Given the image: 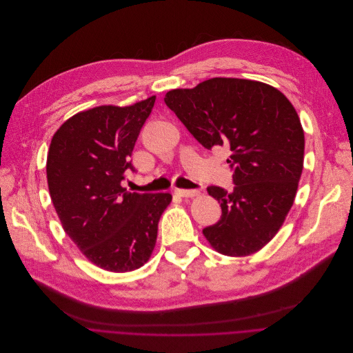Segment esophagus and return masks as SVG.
<instances>
[{
	"instance_id": "34e87169",
	"label": "esophagus",
	"mask_w": 353,
	"mask_h": 353,
	"mask_svg": "<svg viewBox=\"0 0 353 353\" xmlns=\"http://www.w3.org/2000/svg\"><path fill=\"white\" fill-rule=\"evenodd\" d=\"M175 193L182 197H193L199 194V190L196 189H175Z\"/></svg>"
}]
</instances>
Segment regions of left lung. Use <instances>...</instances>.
Listing matches in <instances>:
<instances>
[{"label":"left lung","mask_w":353,"mask_h":353,"mask_svg":"<svg viewBox=\"0 0 353 353\" xmlns=\"http://www.w3.org/2000/svg\"><path fill=\"white\" fill-rule=\"evenodd\" d=\"M164 101L203 148L231 150L234 188H207L221 219L204 236L227 256L260 250L283 225L303 170L305 134L294 105L265 83L235 78L175 89Z\"/></svg>","instance_id":"1"}]
</instances>
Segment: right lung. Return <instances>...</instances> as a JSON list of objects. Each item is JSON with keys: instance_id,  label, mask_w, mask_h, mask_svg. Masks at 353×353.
Here are the masks:
<instances>
[{"instance_id": "right-lung-1", "label": "right lung", "mask_w": 353, "mask_h": 353, "mask_svg": "<svg viewBox=\"0 0 353 353\" xmlns=\"http://www.w3.org/2000/svg\"><path fill=\"white\" fill-rule=\"evenodd\" d=\"M156 97L130 107L101 105L69 118L52 136L47 157L50 196L63 231L96 265L114 272L150 257L168 192L130 193L125 171Z\"/></svg>"}]
</instances>
